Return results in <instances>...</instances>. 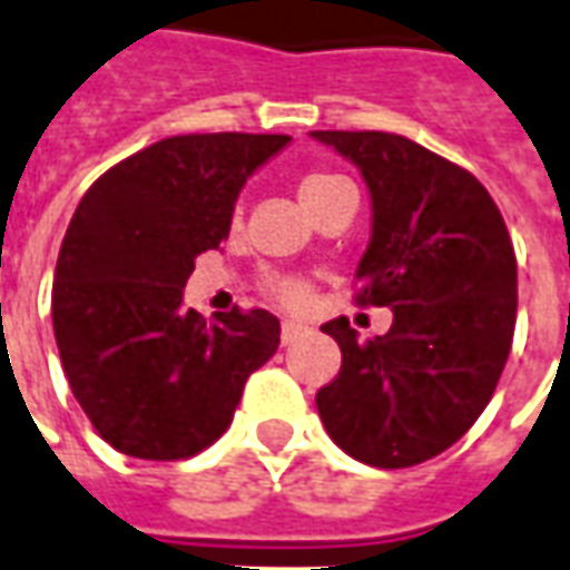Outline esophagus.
Masks as SVG:
<instances>
[{
	"label": "esophagus",
	"instance_id": "esophagus-1",
	"mask_svg": "<svg viewBox=\"0 0 570 570\" xmlns=\"http://www.w3.org/2000/svg\"><path fill=\"white\" fill-rule=\"evenodd\" d=\"M298 333H302V324H296V321H284V326H281V342L289 345V342L296 340Z\"/></svg>",
	"mask_w": 570,
	"mask_h": 570
}]
</instances>
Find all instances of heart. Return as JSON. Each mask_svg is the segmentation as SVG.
I'll use <instances>...</instances> for the list:
<instances>
[{"label":"heart","mask_w":570,"mask_h":570,"mask_svg":"<svg viewBox=\"0 0 570 570\" xmlns=\"http://www.w3.org/2000/svg\"><path fill=\"white\" fill-rule=\"evenodd\" d=\"M345 190H354L352 181L342 178L340 173H330V169H308V173L298 178V197H302L305 209H308L312 216H317L326 203L336 200ZM262 289H265L274 302L286 305V308L305 305V302H308V293H312L308 284L293 277V274H268V277L262 281Z\"/></svg>","instance_id":"b5f03b06"}]
</instances>
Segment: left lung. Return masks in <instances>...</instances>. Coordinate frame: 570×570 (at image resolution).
<instances>
[{"label":"left lung","instance_id":"1","mask_svg":"<svg viewBox=\"0 0 570 570\" xmlns=\"http://www.w3.org/2000/svg\"><path fill=\"white\" fill-rule=\"evenodd\" d=\"M361 169L373 237L357 305L392 308L385 336L324 324L342 367L317 413L342 451L380 469L425 463L472 429L507 367L519 277L497 203L475 175L392 132H312Z\"/></svg>","mask_w":570,"mask_h":570}]
</instances>
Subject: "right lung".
Returning a JSON list of instances; mask_svg holds the SVG:
<instances>
[{"instance_id": "obj_1", "label": "right lung", "mask_w": 570, "mask_h": 570, "mask_svg": "<svg viewBox=\"0 0 570 570\" xmlns=\"http://www.w3.org/2000/svg\"><path fill=\"white\" fill-rule=\"evenodd\" d=\"M289 135H173L110 166L67 225L51 324L79 407L110 448L188 460L222 438L281 345L265 308L181 305L194 258L228 237L249 173Z\"/></svg>"}]
</instances>
